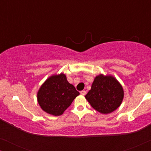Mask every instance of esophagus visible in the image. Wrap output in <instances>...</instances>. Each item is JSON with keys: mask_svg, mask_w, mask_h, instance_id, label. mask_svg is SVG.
<instances>
[{"mask_svg": "<svg viewBox=\"0 0 151 151\" xmlns=\"http://www.w3.org/2000/svg\"><path fill=\"white\" fill-rule=\"evenodd\" d=\"M86 91H80V94L82 95V96H84V95H86Z\"/></svg>", "mask_w": 151, "mask_h": 151, "instance_id": "1", "label": "esophagus"}]
</instances>
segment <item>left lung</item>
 I'll list each match as a JSON object with an SVG mask.
<instances>
[{"mask_svg": "<svg viewBox=\"0 0 151 151\" xmlns=\"http://www.w3.org/2000/svg\"><path fill=\"white\" fill-rule=\"evenodd\" d=\"M85 98L94 109L103 114H107L120 106L124 98V91L114 77L100 74L94 79L91 89Z\"/></svg>", "mask_w": 151, "mask_h": 151, "instance_id": "obj_1", "label": "left lung"}]
</instances>
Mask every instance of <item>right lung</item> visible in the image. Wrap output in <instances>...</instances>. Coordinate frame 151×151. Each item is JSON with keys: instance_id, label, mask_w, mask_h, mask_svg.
Wrapping results in <instances>:
<instances>
[{"instance_id": "1", "label": "right lung", "mask_w": 151, "mask_h": 151, "mask_svg": "<svg viewBox=\"0 0 151 151\" xmlns=\"http://www.w3.org/2000/svg\"><path fill=\"white\" fill-rule=\"evenodd\" d=\"M80 93L67 81L65 74L49 77L40 86L38 94V104L49 114L58 116L63 114Z\"/></svg>"}]
</instances>
